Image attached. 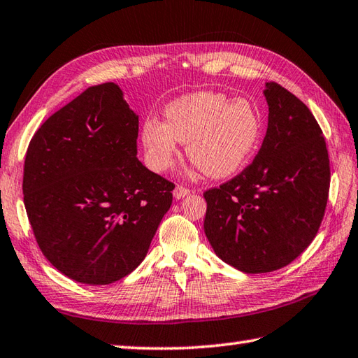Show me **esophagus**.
Wrapping results in <instances>:
<instances>
[{"label": "esophagus", "mask_w": 358, "mask_h": 358, "mask_svg": "<svg viewBox=\"0 0 358 358\" xmlns=\"http://www.w3.org/2000/svg\"><path fill=\"white\" fill-rule=\"evenodd\" d=\"M189 194H191V189L181 186V185H177V186H175V189H173L175 199H183V197H186V195H189Z\"/></svg>", "instance_id": "esophagus-1"}]
</instances>
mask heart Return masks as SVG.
I'll return each mask as SVG.
<instances>
[{
	"mask_svg": "<svg viewBox=\"0 0 358 358\" xmlns=\"http://www.w3.org/2000/svg\"><path fill=\"white\" fill-rule=\"evenodd\" d=\"M166 122L149 119L143 127L147 161L164 172L178 155V141L187 143V157L208 177L225 178L241 171L253 155L262 133V119L248 99L217 91H197L171 102Z\"/></svg>",
	"mask_w": 358,
	"mask_h": 358,
	"instance_id": "obj_1",
	"label": "heart"
}]
</instances>
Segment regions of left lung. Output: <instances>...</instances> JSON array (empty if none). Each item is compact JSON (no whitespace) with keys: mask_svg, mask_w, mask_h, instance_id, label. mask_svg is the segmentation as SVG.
Wrapping results in <instances>:
<instances>
[{"mask_svg":"<svg viewBox=\"0 0 358 358\" xmlns=\"http://www.w3.org/2000/svg\"><path fill=\"white\" fill-rule=\"evenodd\" d=\"M268 129L253 163L205 191V234L243 273L285 267L309 247L326 211L331 166L323 131L289 90L268 82Z\"/></svg>","mask_w":358,"mask_h":358,"instance_id":"obj_1","label":"left lung"}]
</instances>
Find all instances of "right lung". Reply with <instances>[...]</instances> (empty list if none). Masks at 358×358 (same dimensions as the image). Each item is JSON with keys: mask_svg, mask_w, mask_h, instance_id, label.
<instances>
[{"mask_svg": "<svg viewBox=\"0 0 358 358\" xmlns=\"http://www.w3.org/2000/svg\"><path fill=\"white\" fill-rule=\"evenodd\" d=\"M138 116L116 83L90 87L34 133L23 199L41 253L77 282L135 270L172 205L175 185L136 158Z\"/></svg>", "mask_w": 358, "mask_h": 358, "instance_id": "right-lung-1", "label": "right lung"}]
</instances>
